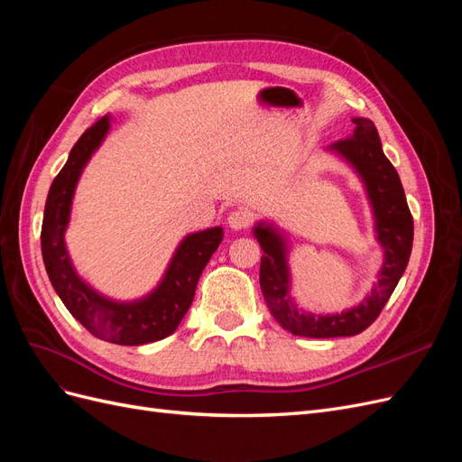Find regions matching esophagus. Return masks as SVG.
<instances>
[{"label":"esophagus","instance_id":"obj_1","mask_svg":"<svg viewBox=\"0 0 462 462\" xmlns=\"http://www.w3.org/2000/svg\"><path fill=\"white\" fill-rule=\"evenodd\" d=\"M250 223H253V216H250L248 212H243V209H236V212H231L227 216V226L235 231L246 229Z\"/></svg>","mask_w":462,"mask_h":462}]
</instances>
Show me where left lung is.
<instances>
[{
  "label": "left lung",
  "instance_id": "left-lung-1",
  "mask_svg": "<svg viewBox=\"0 0 462 462\" xmlns=\"http://www.w3.org/2000/svg\"><path fill=\"white\" fill-rule=\"evenodd\" d=\"M353 123L355 133L333 143L328 150L339 153L355 167L368 192L377 243L383 248L382 270L370 295L341 314H310L300 310L289 295L291 273L285 236L268 223L260 221L254 227V236L263 250L260 263L263 300L277 324L300 337H351L365 331L383 310L411 258L414 223L399 173L385 158L375 125L365 117H355Z\"/></svg>",
  "mask_w": 462,
  "mask_h": 462
}]
</instances>
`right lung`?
<instances>
[{"mask_svg":"<svg viewBox=\"0 0 462 462\" xmlns=\"http://www.w3.org/2000/svg\"><path fill=\"white\" fill-rule=\"evenodd\" d=\"M109 131V116L97 119L73 146L63 170L53 179L42 221V258L50 282L65 309L94 337L116 345H144L171 335L192 304L206 263L217 250L223 229L212 227L187 235L177 246L160 285L146 297L119 302L94 291L69 258L65 229L79 177Z\"/></svg>","mask_w":462,"mask_h":462,"instance_id":"1","label":"right lung"}]
</instances>
